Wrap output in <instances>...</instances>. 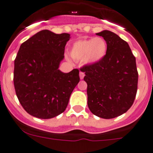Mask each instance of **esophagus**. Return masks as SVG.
<instances>
[{"label":"esophagus","mask_w":153,"mask_h":153,"mask_svg":"<svg viewBox=\"0 0 153 153\" xmlns=\"http://www.w3.org/2000/svg\"><path fill=\"white\" fill-rule=\"evenodd\" d=\"M85 76V74L83 72H79V77H80V79H82Z\"/></svg>","instance_id":"34e87169"}]
</instances>
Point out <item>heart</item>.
Wrapping results in <instances>:
<instances>
[{
    "label": "heart",
    "instance_id": "1",
    "mask_svg": "<svg viewBox=\"0 0 153 153\" xmlns=\"http://www.w3.org/2000/svg\"><path fill=\"white\" fill-rule=\"evenodd\" d=\"M107 50L105 39L97 37L75 42L71 48L70 54L74 59L83 60L87 65H95L105 58Z\"/></svg>",
    "mask_w": 153,
    "mask_h": 153
}]
</instances>
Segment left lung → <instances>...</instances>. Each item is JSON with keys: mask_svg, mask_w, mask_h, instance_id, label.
I'll return each mask as SVG.
<instances>
[{"mask_svg": "<svg viewBox=\"0 0 153 153\" xmlns=\"http://www.w3.org/2000/svg\"><path fill=\"white\" fill-rule=\"evenodd\" d=\"M96 35L103 37L108 50L100 62L81 68L88 85V106L97 117L114 118L134 102L138 80L135 57L127 42L113 32L105 30Z\"/></svg>", "mask_w": 153, "mask_h": 153, "instance_id": "1", "label": "left lung"}]
</instances>
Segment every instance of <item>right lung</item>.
<instances>
[{"label":"right lung","mask_w":153,"mask_h":153,"mask_svg":"<svg viewBox=\"0 0 153 153\" xmlns=\"http://www.w3.org/2000/svg\"><path fill=\"white\" fill-rule=\"evenodd\" d=\"M70 36L43 30L20 46L14 63V86L21 105L33 117L50 119L62 114L79 82L78 69L69 73L59 69Z\"/></svg>","instance_id":"1"}]
</instances>
